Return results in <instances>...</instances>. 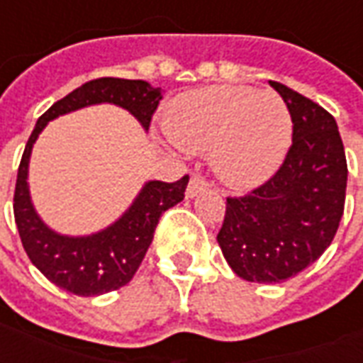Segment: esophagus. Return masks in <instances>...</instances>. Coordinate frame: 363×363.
<instances>
[{
    "label": "esophagus",
    "mask_w": 363,
    "mask_h": 363,
    "mask_svg": "<svg viewBox=\"0 0 363 363\" xmlns=\"http://www.w3.org/2000/svg\"><path fill=\"white\" fill-rule=\"evenodd\" d=\"M208 186V181H206L204 177H200V174H194L192 179H190L189 186H186V196L192 198L196 196L200 190H204Z\"/></svg>",
    "instance_id": "1"
}]
</instances>
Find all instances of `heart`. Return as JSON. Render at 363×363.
Instances as JSON below:
<instances>
[{
  "mask_svg": "<svg viewBox=\"0 0 363 363\" xmlns=\"http://www.w3.org/2000/svg\"><path fill=\"white\" fill-rule=\"evenodd\" d=\"M167 132L181 150L210 153L216 174L249 190L272 177L291 142V114L274 91L210 85L174 99Z\"/></svg>",
  "mask_w": 363,
  "mask_h": 363,
  "instance_id": "obj_1",
  "label": "heart"
}]
</instances>
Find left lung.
<instances>
[{
    "mask_svg": "<svg viewBox=\"0 0 363 363\" xmlns=\"http://www.w3.org/2000/svg\"><path fill=\"white\" fill-rule=\"evenodd\" d=\"M288 104L294 134L281 167L251 194L228 198L218 243L247 281L278 284L313 264L342 220L348 167L333 114L270 82Z\"/></svg>",
    "mask_w": 363,
    "mask_h": 363,
    "instance_id": "left-lung-1",
    "label": "left lung"
}]
</instances>
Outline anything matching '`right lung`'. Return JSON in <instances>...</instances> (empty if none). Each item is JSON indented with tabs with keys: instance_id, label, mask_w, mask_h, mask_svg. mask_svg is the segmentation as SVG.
<instances>
[{
	"instance_id": "add662e5",
	"label": "right lung",
	"mask_w": 363,
	"mask_h": 363,
	"mask_svg": "<svg viewBox=\"0 0 363 363\" xmlns=\"http://www.w3.org/2000/svg\"><path fill=\"white\" fill-rule=\"evenodd\" d=\"M159 101L161 89L151 87L147 82L101 77L83 83L60 99L36 122L21 157L13 212L28 259L58 288L75 296L91 297L126 286L150 249L161 213L184 198L189 174L177 182H145L132 206L103 231L85 237L60 235L38 218L30 202L28 159L36 138L50 120L101 103L118 104L147 130Z\"/></svg>"
}]
</instances>
